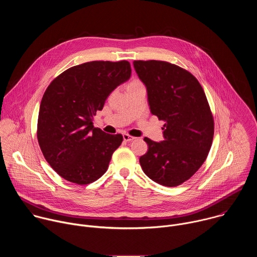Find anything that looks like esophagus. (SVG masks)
Returning <instances> with one entry per match:
<instances>
[{"label":"esophagus","mask_w":257,"mask_h":257,"mask_svg":"<svg viewBox=\"0 0 257 257\" xmlns=\"http://www.w3.org/2000/svg\"><path fill=\"white\" fill-rule=\"evenodd\" d=\"M123 139H124L125 141H132V140L135 139V137H133V136H131V135H129V134L124 133V134H123Z\"/></svg>","instance_id":"34e87169"}]
</instances>
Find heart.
<instances>
[{
  "mask_svg": "<svg viewBox=\"0 0 257 257\" xmlns=\"http://www.w3.org/2000/svg\"><path fill=\"white\" fill-rule=\"evenodd\" d=\"M137 83H140V82H138V81H133V82L130 83V84H137Z\"/></svg>",
  "mask_w": 257,
  "mask_h": 257,
  "instance_id": "1",
  "label": "heart"
}]
</instances>
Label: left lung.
Wrapping results in <instances>:
<instances>
[{
	"mask_svg": "<svg viewBox=\"0 0 257 257\" xmlns=\"http://www.w3.org/2000/svg\"><path fill=\"white\" fill-rule=\"evenodd\" d=\"M148 90L151 112L165 122L164 140L145 137L149 151L139 163L145 175L163 186L190 179L207 158L213 118L203 88L187 70L164 61H134Z\"/></svg>",
	"mask_w": 257,
	"mask_h": 257,
	"instance_id": "obj_1",
	"label": "left lung"
}]
</instances>
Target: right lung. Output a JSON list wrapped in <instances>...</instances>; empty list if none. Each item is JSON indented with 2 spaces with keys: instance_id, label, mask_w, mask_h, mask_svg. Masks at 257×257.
<instances>
[{
  "instance_id": "right-lung-1",
  "label": "right lung",
  "mask_w": 257,
  "mask_h": 257,
  "mask_svg": "<svg viewBox=\"0 0 257 257\" xmlns=\"http://www.w3.org/2000/svg\"><path fill=\"white\" fill-rule=\"evenodd\" d=\"M130 76L128 61H92L67 69L48 86L38 140L47 162L65 180L86 185L106 172L123 136L104 133L92 120L109 93Z\"/></svg>"
}]
</instances>
